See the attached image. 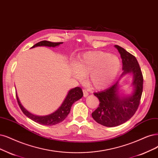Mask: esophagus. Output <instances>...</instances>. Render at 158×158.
<instances>
[{"instance_id":"1","label":"esophagus","mask_w":158,"mask_h":158,"mask_svg":"<svg viewBox=\"0 0 158 158\" xmlns=\"http://www.w3.org/2000/svg\"><path fill=\"white\" fill-rule=\"evenodd\" d=\"M83 96H84V97H86L87 96L89 95V92L87 91L86 89H83Z\"/></svg>"}]
</instances>
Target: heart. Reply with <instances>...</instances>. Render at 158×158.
<instances>
[{"label": "heart", "instance_id": "heart-1", "mask_svg": "<svg viewBox=\"0 0 158 158\" xmlns=\"http://www.w3.org/2000/svg\"><path fill=\"white\" fill-rule=\"evenodd\" d=\"M121 62L118 56L104 51L85 52L76 61V68L72 72L74 77L83 81L89 75L90 85L97 89H103L111 84L120 71Z\"/></svg>", "mask_w": 158, "mask_h": 158}]
</instances>
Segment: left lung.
<instances>
[{"label":"left lung","instance_id":"8db88e82","mask_svg":"<svg viewBox=\"0 0 158 158\" xmlns=\"http://www.w3.org/2000/svg\"><path fill=\"white\" fill-rule=\"evenodd\" d=\"M122 61V76L132 72L134 91L132 95L120 98L118 94V81L103 91L94 93L100 101L99 107L92 113L98 124L107 127L117 126L130 120L137 110L143 93V76L135 56L122 47L116 45Z\"/></svg>","mask_w":158,"mask_h":158}]
</instances>
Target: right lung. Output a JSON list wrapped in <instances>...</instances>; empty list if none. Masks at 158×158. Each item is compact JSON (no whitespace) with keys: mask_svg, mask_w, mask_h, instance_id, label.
I'll list each match as a JSON object with an SVG mask.
<instances>
[{"mask_svg":"<svg viewBox=\"0 0 158 158\" xmlns=\"http://www.w3.org/2000/svg\"><path fill=\"white\" fill-rule=\"evenodd\" d=\"M62 44V42H51L49 41H41V42L37 43L33 45L31 48H35L38 46H48V47H56ZM83 90L80 87H75L74 89L70 90L68 92L67 96L66 97L65 100L63 102L61 106L58 108L55 112L51 114L44 116H38L34 115L29 113L24 107H23L21 104L18 97L17 96L16 93V98L17 103L19 104V106L21 108L23 113H24L28 118H31L33 121L37 122L38 124L45 125V126H52L57 124L60 122H62L65 119L68 114L70 112L72 106L74 102L79 100V99L83 97Z\"/></svg>","mask_w":158,"mask_h":158,"instance_id":"add662e5","label":"right lung"}]
</instances>
